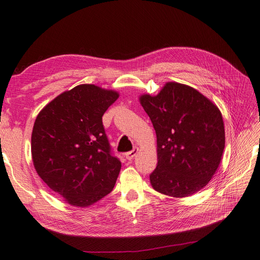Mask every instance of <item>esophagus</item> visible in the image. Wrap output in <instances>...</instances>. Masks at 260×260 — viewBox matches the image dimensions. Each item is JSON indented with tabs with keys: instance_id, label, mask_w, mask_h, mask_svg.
I'll return each instance as SVG.
<instances>
[{
	"instance_id": "34e87169",
	"label": "esophagus",
	"mask_w": 260,
	"mask_h": 260,
	"mask_svg": "<svg viewBox=\"0 0 260 260\" xmlns=\"http://www.w3.org/2000/svg\"><path fill=\"white\" fill-rule=\"evenodd\" d=\"M138 153H139V148L138 147H134L131 151H128V153L124 154V157H126L127 160H132L134 157L137 156Z\"/></svg>"
}]
</instances>
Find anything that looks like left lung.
Here are the masks:
<instances>
[{
  "mask_svg": "<svg viewBox=\"0 0 260 260\" xmlns=\"http://www.w3.org/2000/svg\"><path fill=\"white\" fill-rule=\"evenodd\" d=\"M157 137L150 184L160 193L184 198L207 186L219 168L225 128L216 104L197 89L168 82L156 95L139 98Z\"/></svg>",
  "mask_w": 260,
  "mask_h": 260,
  "instance_id": "1",
  "label": "left lung"
}]
</instances>
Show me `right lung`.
<instances>
[{"label": "right lung", "mask_w": 260, "mask_h": 260, "mask_svg": "<svg viewBox=\"0 0 260 260\" xmlns=\"http://www.w3.org/2000/svg\"><path fill=\"white\" fill-rule=\"evenodd\" d=\"M118 98L113 89L82 84L56 96L35 119V171L72 207H90L115 186L121 164L111 155L102 116Z\"/></svg>", "instance_id": "obj_1"}]
</instances>
